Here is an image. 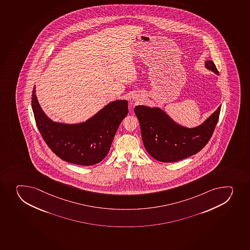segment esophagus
<instances>
[{"instance_id": "1", "label": "esophagus", "mask_w": 250, "mask_h": 250, "mask_svg": "<svg viewBox=\"0 0 250 250\" xmlns=\"http://www.w3.org/2000/svg\"><path fill=\"white\" fill-rule=\"evenodd\" d=\"M135 99H138V98H137V97H136V98H135Z\"/></svg>"}]
</instances>
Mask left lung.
<instances>
[{"label":"left lung","mask_w":250,"mask_h":250,"mask_svg":"<svg viewBox=\"0 0 250 250\" xmlns=\"http://www.w3.org/2000/svg\"><path fill=\"white\" fill-rule=\"evenodd\" d=\"M205 67L219 75L212 60L205 62ZM220 111L221 105L201 125L188 128L173 121L160 107H134L144 146L150 156L161 162H175L199 152L209 141Z\"/></svg>","instance_id":"obj_1"}]
</instances>
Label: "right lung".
<instances>
[{
	"mask_svg": "<svg viewBox=\"0 0 250 250\" xmlns=\"http://www.w3.org/2000/svg\"><path fill=\"white\" fill-rule=\"evenodd\" d=\"M32 107L37 128L51 151L63 161L85 166L105 158L120 124L129 112L128 101L121 99L106 104L84 122H56L40 106L35 87Z\"/></svg>",
	"mask_w": 250,
	"mask_h": 250,
	"instance_id": "right-lung-1",
	"label": "right lung"
}]
</instances>
